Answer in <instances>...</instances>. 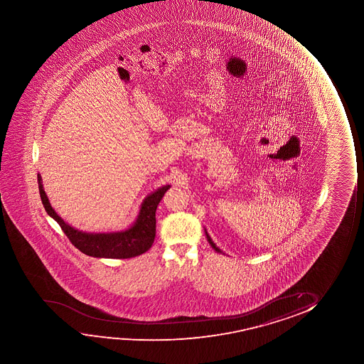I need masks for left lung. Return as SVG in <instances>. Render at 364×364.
<instances>
[{
    "label": "left lung",
    "instance_id": "1",
    "mask_svg": "<svg viewBox=\"0 0 364 364\" xmlns=\"http://www.w3.org/2000/svg\"><path fill=\"white\" fill-rule=\"evenodd\" d=\"M205 234H206V239H208V241H209V244L211 245V247H213V249H214L216 252H219V254H224V252H223V251H221V250H220L219 247L216 246V244H215L214 241L211 240V237H210V235L208 234V231H206V230H205Z\"/></svg>",
    "mask_w": 364,
    "mask_h": 364
}]
</instances>
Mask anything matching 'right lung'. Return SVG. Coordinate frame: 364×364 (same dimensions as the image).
I'll use <instances>...</instances> for the list:
<instances>
[{
    "mask_svg": "<svg viewBox=\"0 0 364 364\" xmlns=\"http://www.w3.org/2000/svg\"><path fill=\"white\" fill-rule=\"evenodd\" d=\"M169 188L170 185H164L148 195L140 205L139 214L134 224L128 229L115 232H85L67 224L55 213L50 206L43 189L42 178L38 174L41 200L47 214L60 224L63 232L77 249L88 256L100 259H130L144 254L151 247L155 239V211Z\"/></svg>",
    "mask_w": 364,
    "mask_h": 364,
    "instance_id": "obj_1",
    "label": "right lung"
}]
</instances>
